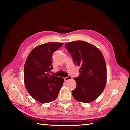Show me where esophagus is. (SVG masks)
Here are the masks:
<instances>
[{
  "mask_svg": "<svg viewBox=\"0 0 130 130\" xmlns=\"http://www.w3.org/2000/svg\"><path fill=\"white\" fill-rule=\"evenodd\" d=\"M72 76H68V77H65V78H64V81H68L70 80H72Z\"/></svg>",
  "mask_w": 130,
  "mask_h": 130,
  "instance_id": "obj_1",
  "label": "esophagus"
}]
</instances>
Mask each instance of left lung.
<instances>
[{
  "label": "left lung",
  "mask_w": 130,
  "mask_h": 130,
  "mask_svg": "<svg viewBox=\"0 0 130 130\" xmlns=\"http://www.w3.org/2000/svg\"><path fill=\"white\" fill-rule=\"evenodd\" d=\"M65 47L74 64L80 67L79 76L74 78L77 85L72 91L73 97L82 103L94 101L103 92L107 82V69L103 54L96 46L82 41L66 43Z\"/></svg>",
  "instance_id": "obj_1"
}]
</instances>
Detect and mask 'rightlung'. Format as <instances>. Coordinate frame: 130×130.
Returning a JSON list of instances; mask_svg holds the SVG:
<instances>
[{
    "label": "right lung",
    "instance_id": "1",
    "mask_svg": "<svg viewBox=\"0 0 130 130\" xmlns=\"http://www.w3.org/2000/svg\"><path fill=\"white\" fill-rule=\"evenodd\" d=\"M63 44L49 42L33 49L27 56L24 68V81L26 90L41 103L55 100L64 81L63 77L51 75L53 68L52 55Z\"/></svg>",
    "mask_w": 130,
    "mask_h": 130
}]
</instances>
